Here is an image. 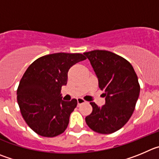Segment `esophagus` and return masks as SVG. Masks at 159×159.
Returning <instances> with one entry per match:
<instances>
[{"label":"esophagus","mask_w":159,"mask_h":159,"mask_svg":"<svg viewBox=\"0 0 159 159\" xmlns=\"http://www.w3.org/2000/svg\"><path fill=\"white\" fill-rule=\"evenodd\" d=\"M77 101H78V106H80V105L82 104V103H85V101H84L83 99H81V98H78V99H77Z\"/></svg>","instance_id":"obj_1"}]
</instances>
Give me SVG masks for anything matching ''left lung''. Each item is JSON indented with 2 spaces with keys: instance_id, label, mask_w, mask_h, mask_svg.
<instances>
[{
  "instance_id": "left-lung-1",
  "label": "left lung",
  "mask_w": 159,
  "mask_h": 159,
  "mask_svg": "<svg viewBox=\"0 0 159 159\" xmlns=\"http://www.w3.org/2000/svg\"><path fill=\"white\" fill-rule=\"evenodd\" d=\"M104 91L105 104L93 102V112L85 118L88 126L101 134H110L122 128L134 111L140 94V84L133 66L126 59L105 50L84 52Z\"/></svg>"
}]
</instances>
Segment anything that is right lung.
Segmentation results:
<instances>
[{
    "label": "right lung",
    "mask_w": 159,
    "mask_h": 159,
    "mask_svg": "<svg viewBox=\"0 0 159 159\" xmlns=\"http://www.w3.org/2000/svg\"><path fill=\"white\" fill-rule=\"evenodd\" d=\"M86 59L80 53L59 52L38 58L24 73L17 89V101L26 124L38 135L54 137L66 130L78 101L62 100L61 88L68 70Z\"/></svg>",
    "instance_id": "obj_1"
}]
</instances>
